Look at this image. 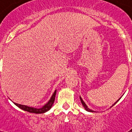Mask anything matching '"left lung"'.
I'll use <instances>...</instances> for the list:
<instances>
[{
	"mask_svg": "<svg viewBox=\"0 0 132 132\" xmlns=\"http://www.w3.org/2000/svg\"><path fill=\"white\" fill-rule=\"evenodd\" d=\"M120 98H119V99H120ZM80 100H81V103H82L83 106L84 107V108H85V110H86L88 111V112H94V111L92 110H90V109L89 108H88V106H87V105H86V104L85 103L84 101H83V99H82V98H81V96H80ZM119 100L117 101H119ZM117 102H115L114 104L112 105V106H113V105H115V104H116V103H117Z\"/></svg>",
	"mask_w": 132,
	"mask_h": 132,
	"instance_id": "8db88e82",
	"label": "left lung"
}]
</instances>
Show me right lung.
<instances>
[{
	"label": "right lung",
	"mask_w": 132,
	"mask_h": 132,
	"mask_svg": "<svg viewBox=\"0 0 132 132\" xmlns=\"http://www.w3.org/2000/svg\"><path fill=\"white\" fill-rule=\"evenodd\" d=\"M56 92L57 90H55L54 93L53 94L52 96L50 98V100L48 101L47 103H46L44 106L41 108H32V107H29L27 106V105H24L18 104V103H14V104L18 106V108H20L22 110H23L24 111H27V112H29L30 113H35V114H42V113H44L46 112H47L51 108L52 105L53 104L54 101H55V98L56 95Z\"/></svg>",
	"instance_id": "add662e5"
}]
</instances>
